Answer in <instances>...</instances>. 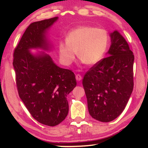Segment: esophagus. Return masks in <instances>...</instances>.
<instances>
[{
  "instance_id": "34e87169",
  "label": "esophagus",
  "mask_w": 148,
  "mask_h": 148,
  "mask_svg": "<svg viewBox=\"0 0 148 148\" xmlns=\"http://www.w3.org/2000/svg\"><path fill=\"white\" fill-rule=\"evenodd\" d=\"M76 79L77 81H81L82 79V77L81 75L76 74Z\"/></svg>"
}]
</instances>
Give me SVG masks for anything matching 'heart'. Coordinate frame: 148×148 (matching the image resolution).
<instances>
[{
    "mask_svg": "<svg viewBox=\"0 0 148 148\" xmlns=\"http://www.w3.org/2000/svg\"><path fill=\"white\" fill-rule=\"evenodd\" d=\"M108 44L109 35L106 30L89 26L77 27L67 34L66 42L59 43L60 59L64 64L69 65L77 53L82 62L96 64L103 58Z\"/></svg>",
    "mask_w": 148,
    "mask_h": 148,
    "instance_id": "heart-1",
    "label": "heart"
}]
</instances>
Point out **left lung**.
I'll return each mask as SVG.
<instances>
[{"instance_id":"8db88e82","label":"left lung","mask_w":148,"mask_h":148,"mask_svg":"<svg viewBox=\"0 0 148 148\" xmlns=\"http://www.w3.org/2000/svg\"><path fill=\"white\" fill-rule=\"evenodd\" d=\"M110 36L108 57L91 67L82 81L89 114L101 122L113 121L122 113L134 86L133 53L118 31Z\"/></svg>"}]
</instances>
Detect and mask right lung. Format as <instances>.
Wrapping results in <instances>:
<instances>
[{"label":"right lung","mask_w":148,"mask_h":148,"mask_svg":"<svg viewBox=\"0 0 148 148\" xmlns=\"http://www.w3.org/2000/svg\"><path fill=\"white\" fill-rule=\"evenodd\" d=\"M58 17L32 23L27 27L14 53L19 96L37 121L47 126L59 125L69 113L66 95L76 86L74 72L60 68L44 52L31 53V49L49 51L47 32Z\"/></svg>","instance_id":"add662e5"}]
</instances>
